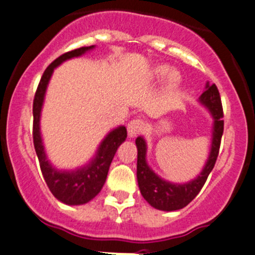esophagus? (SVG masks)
Segmentation results:
<instances>
[{
  "label": "esophagus",
  "mask_w": 255,
  "mask_h": 255,
  "mask_svg": "<svg viewBox=\"0 0 255 255\" xmlns=\"http://www.w3.org/2000/svg\"><path fill=\"white\" fill-rule=\"evenodd\" d=\"M144 130V122L142 120H133L128 123V134L129 137H135Z\"/></svg>",
  "instance_id": "1"
}]
</instances>
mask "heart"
<instances>
[{
    "label": "heart",
    "mask_w": 255,
    "mask_h": 255,
    "mask_svg": "<svg viewBox=\"0 0 255 255\" xmlns=\"http://www.w3.org/2000/svg\"><path fill=\"white\" fill-rule=\"evenodd\" d=\"M150 78L155 81H159V80L165 79V90L166 92H174L179 89V86L181 85L182 78L179 74V71L176 70H170L169 65L166 64H159V65H155L149 73Z\"/></svg>",
    "instance_id": "b5f03b06"
}]
</instances>
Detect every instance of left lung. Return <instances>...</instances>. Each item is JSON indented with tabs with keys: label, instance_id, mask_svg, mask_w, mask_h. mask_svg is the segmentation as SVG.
<instances>
[{
	"label": "left lung",
	"instance_id": "1",
	"mask_svg": "<svg viewBox=\"0 0 255 255\" xmlns=\"http://www.w3.org/2000/svg\"><path fill=\"white\" fill-rule=\"evenodd\" d=\"M199 102L206 107L213 118L212 142H211L210 155L201 173L194 180L185 184H175L161 179L158 174L151 170L146 163V143L143 137L135 139L138 150L137 159V180L140 194L150 206L160 211H176L190 204L201 191L208 175L212 171L220 151L221 138L223 134V110L221 104L220 92L215 84L207 82L206 90L199 97Z\"/></svg>",
	"mask_w": 255,
	"mask_h": 255
}]
</instances>
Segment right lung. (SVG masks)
Masks as SVG:
<instances>
[{"label":"right lung","instance_id":"right-lung-1","mask_svg":"<svg viewBox=\"0 0 255 255\" xmlns=\"http://www.w3.org/2000/svg\"><path fill=\"white\" fill-rule=\"evenodd\" d=\"M94 48L95 45L82 47L68 51L55 59L43 74L37 92H35L34 101H33V143H34L35 153L39 159L40 170L51 194L59 201L65 205H71V206L87 204L101 191L106 181L113 156L118 146L127 138V129L125 126H118L100 143L94 158L86 165L80 166L74 170H59L55 166L51 165L45 154L42 133H40V113H42L45 92H47L48 84L53 75L54 69L65 60L84 55L86 51L92 50Z\"/></svg>","mask_w":255,"mask_h":255}]
</instances>
